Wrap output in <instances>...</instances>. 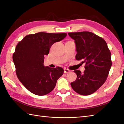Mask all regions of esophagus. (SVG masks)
<instances>
[{
  "instance_id": "1",
  "label": "esophagus",
  "mask_w": 124,
  "mask_h": 124,
  "mask_svg": "<svg viewBox=\"0 0 124 124\" xmlns=\"http://www.w3.org/2000/svg\"><path fill=\"white\" fill-rule=\"evenodd\" d=\"M64 73H69L70 72V70L69 69H66V68H64Z\"/></svg>"
}]
</instances>
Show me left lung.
Wrapping results in <instances>:
<instances>
[{
  "label": "left lung",
  "instance_id": "left-lung-1",
  "mask_svg": "<svg viewBox=\"0 0 124 124\" xmlns=\"http://www.w3.org/2000/svg\"><path fill=\"white\" fill-rule=\"evenodd\" d=\"M68 34L75 41L77 51L75 58L85 62L83 73L79 70H74L77 78L70 85L80 95L92 94L107 80L112 65L110 50L104 39L92 32Z\"/></svg>",
  "mask_w": 124,
  "mask_h": 124
}]
</instances>
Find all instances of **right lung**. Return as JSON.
<instances>
[{
    "instance_id": "right-lung-1",
    "label": "right lung",
    "mask_w": 124,
    "mask_h": 124,
    "mask_svg": "<svg viewBox=\"0 0 124 124\" xmlns=\"http://www.w3.org/2000/svg\"><path fill=\"white\" fill-rule=\"evenodd\" d=\"M66 33L39 32L28 35L17 44L13 54L16 74L20 81L32 94L45 95L54 90L64 70L44 66V55L53 44L62 41Z\"/></svg>"
}]
</instances>
